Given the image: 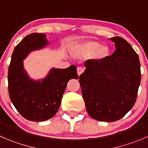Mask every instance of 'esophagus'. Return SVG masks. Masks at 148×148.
<instances>
[{
	"label": "esophagus",
	"instance_id": "34e87169",
	"mask_svg": "<svg viewBox=\"0 0 148 148\" xmlns=\"http://www.w3.org/2000/svg\"><path fill=\"white\" fill-rule=\"evenodd\" d=\"M84 69L81 67H77V73H78V75H80L81 73H84Z\"/></svg>",
	"mask_w": 148,
	"mask_h": 148
}]
</instances>
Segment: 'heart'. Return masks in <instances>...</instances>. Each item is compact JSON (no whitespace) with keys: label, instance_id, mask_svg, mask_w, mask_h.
Here are the masks:
<instances>
[{"label":"heart","instance_id":"heart-1","mask_svg":"<svg viewBox=\"0 0 148 148\" xmlns=\"http://www.w3.org/2000/svg\"><path fill=\"white\" fill-rule=\"evenodd\" d=\"M95 46H98V44H96ZM107 52H108V49H107L106 47H101L99 50V55L100 56L105 55Z\"/></svg>","mask_w":148,"mask_h":148}]
</instances>
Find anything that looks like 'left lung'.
<instances>
[{
	"mask_svg": "<svg viewBox=\"0 0 148 148\" xmlns=\"http://www.w3.org/2000/svg\"><path fill=\"white\" fill-rule=\"evenodd\" d=\"M110 40L116 48L113 54L86 61L79 76L87 112L105 122L119 120L133 108L141 81L140 60L132 46L119 36Z\"/></svg>",
	"mask_w": 148,
	"mask_h": 148,
	"instance_id": "obj_1",
	"label": "left lung"
}]
</instances>
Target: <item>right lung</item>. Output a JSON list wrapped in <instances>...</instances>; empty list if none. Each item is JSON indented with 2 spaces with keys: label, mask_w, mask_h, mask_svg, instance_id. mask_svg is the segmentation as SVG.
I'll return each instance as SVG.
<instances>
[{
  "label": "right lung",
  "mask_w": 148,
  "mask_h": 148,
  "mask_svg": "<svg viewBox=\"0 0 148 148\" xmlns=\"http://www.w3.org/2000/svg\"><path fill=\"white\" fill-rule=\"evenodd\" d=\"M49 43L43 33L27 36L15 47L8 67L10 99L18 112L31 121L51 119L58 111L67 82L78 78L75 65L51 69L41 80L29 78L24 68V60L31 51L43 49Z\"/></svg>",
  "instance_id": "right-lung-1"
}]
</instances>
